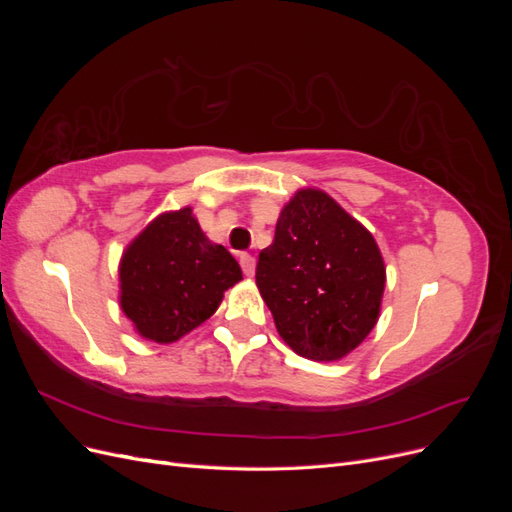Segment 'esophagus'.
<instances>
[{"instance_id": "esophagus-1", "label": "esophagus", "mask_w": 512, "mask_h": 512, "mask_svg": "<svg viewBox=\"0 0 512 512\" xmlns=\"http://www.w3.org/2000/svg\"><path fill=\"white\" fill-rule=\"evenodd\" d=\"M239 262H241V269L247 277H254L256 273V258L252 254H239Z\"/></svg>"}]
</instances>
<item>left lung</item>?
Wrapping results in <instances>:
<instances>
[{
    "mask_svg": "<svg viewBox=\"0 0 512 512\" xmlns=\"http://www.w3.org/2000/svg\"><path fill=\"white\" fill-rule=\"evenodd\" d=\"M384 273L374 237L331 196L301 190L258 256L256 284L294 352L337 361L376 327Z\"/></svg>",
    "mask_w": 512,
    "mask_h": 512,
    "instance_id": "obj_1",
    "label": "left lung"
}]
</instances>
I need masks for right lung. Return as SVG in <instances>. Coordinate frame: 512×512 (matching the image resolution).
I'll use <instances>...</instances> for the list:
<instances>
[{"mask_svg":"<svg viewBox=\"0 0 512 512\" xmlns=\"http://www.w3.org/2000/svg\"><path fill=\"white\" fill-rule=\"evenodd\" d=\"M119 280L121 309L136 331L170 344L213 316L224 290L243 275L239 262L205 237L185 207L160 215L130 243Z\"/></svg>","mask_w":512,"mask_h":512,"instance_id":"right-lung-1","label":"right lung"}]
</instances>
